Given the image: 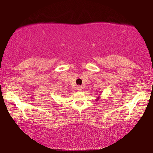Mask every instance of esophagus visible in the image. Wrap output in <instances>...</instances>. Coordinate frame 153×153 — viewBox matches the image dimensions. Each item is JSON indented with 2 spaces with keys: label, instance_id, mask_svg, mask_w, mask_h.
Segmentation results:
<instances>
[{
  "label": "esophagus",
  "instance_id": "1",
  "mask_svg": "<svg viewBox=\"0 0 153 153\" xmlns=\"http://www.w3.org/2000/svg\"><path fill=\"white\" fill-rule=\"evenodd\" d=\"M82 88H82V86H77L76 87V90H77V91H82Z\"/></svg>",
  "mask_w": 153,
  "mask_h": 153
}]
</instances>
